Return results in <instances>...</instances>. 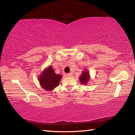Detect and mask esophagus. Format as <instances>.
Listing matches in <instances>:
<instances>
[{
  "label": "esophagus",
  "instance_id": "esophagus-1",
  "mask_svg": "<svg viewBox=\"0 0 135 135\" xmlns=\"http://www.w3.org/2000/svg\"><path fill=\"white\" fill-rule=\"evenodd\" d=\"M67 77H71L73 76V73H67V75H66Z\"/></svg>",
  "mask_w": 135,
  "mask_h": 135
}]
</instances>
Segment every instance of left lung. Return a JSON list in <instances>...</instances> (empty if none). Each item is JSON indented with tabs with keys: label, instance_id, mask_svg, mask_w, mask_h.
Segmentation results:
<instances>
[{
	"label": "left lung",
	"instance_id": "left-lung-1",
	"mask_svg": "<svg viewBox=\"0 0 135 135\" xmlns=\"http://www.w3.org/2000/svg\"><path fill=\"white\" fill-rule=\"evenodd\" d=\"M79 79L81 84H86L88 81L89 79V73L87 71L84 70V71L83 72V74L81 75Z\"/></svg>",
	"mask_w": 135,
	"mask_h": 135
}]
</instances>
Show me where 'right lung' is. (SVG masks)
I'll use <instances>...</instances> for the list:
<instances>
[{
	"label": "right lung",
	"mask_w": 135,
	"mask_h": 135,
	"mask_svg": "<svg viewBox=\"0 0 135 135\" xmlns=\"http://www.w3.org/2000/svg\"><path fill=\"white\" fill-rule=\"evenodd\" d=\"M61 78L62 76L60 74H55L53 68L50 66L39 77V81L45 90H51L58 86Z\"/></svg>",
	"instance_id": "add662e5"
}]
</instances>
